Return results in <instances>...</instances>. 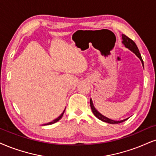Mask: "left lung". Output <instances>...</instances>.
Listing matches in <instances>:
<instances>
[{"label":"left lung","mask_w":156,"mask_h":156,"mask_svg":"<svg viewBox=\"0 0 156 156\" xmlns=\"http://www.w3.org/2000/svg\"><path fill=\"white\" fill-rule=\"evenodd\" d=\"M122 40H123L122 43L125 45V47L127 48H129V50H131V51L133 52L134 54L137 55V56L139 58L140 60H141L142 63H143V65L144 63H143V58H142L141 55H140V53L139 51V49H138L137 46L135 44V43H134L133 40L130 39L129 37H128L127 36L125 35V34H122ZM143 66H144V65H143ZM90 107H91L92 111H93L94 115H95V116L97 117L98 119H100V120L103 121V122H106V123H109V124H119V123H122V122H124V121H126V119H124V120H122V121H114V120H112V119L107 118V117L103 116L101 113H100L98 111L96 110V109L95 108V107L93 106V101H92L91 99H90Z\"/></svg>","instance_id":"8db88e82"}]
</instances>
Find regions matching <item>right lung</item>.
I'll list each match as a JSON object with an SVG mask.
<instances>
[{"mask_svg": "<svg viewBox=\"0 0 156 156\" xmlns=\"http://www.w3.org/2000/svg\"><path fill=\"white\" fill-rule=\"evenodd\" d=\"M64 111H65V110L63 111V112L61 113V116H59L58 117L57 119H55V120H53V122H49V123H48V124H44V125H49V124H54V123H55V122H58L59 120H60V119L62 118V116H63V113H64Z\"/></svg>", "mask_w": 156, "mask_h": 156, "instance_id": "1", "label": "right lung"}]
</instances>
